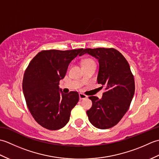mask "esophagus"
I'll return each mask as SVG.
<instances>
[{
	"mask_svg": "<svg viewBox=\"0 0 159 159\" xmlns=\"http://www.w3.org/2000/svg\"><path fill=\"white\" fill-rule=\"evenodd\" d=\"M87 98V96H86V95H85V94H83V93H79V99L81 100H84V99H85V98Z\"/></svg>",
	"mask_w": 159,
	"mask_h": 159,
	"instance_id": "1",
	"label": "esophagus"
}]
</instances>
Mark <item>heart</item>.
I'll return each instance as SVG.
<instances>
[{
  "label": "heart",
  "mask_w": 159,
  "mask_h": 159,
  "mask_svg": "<svg viewBox=\"0 0 159 159\" xmlns=\"http://www.w3.org/2000/svg\"><path fill=\"white\" fill-rule=\"evenodd\" d=\"M95 63L94 62V61L91 59H85L83 61V65H84V64H88V63Z\"/></svg>",
  "instance_id": "heart-1"
}]
</instances>
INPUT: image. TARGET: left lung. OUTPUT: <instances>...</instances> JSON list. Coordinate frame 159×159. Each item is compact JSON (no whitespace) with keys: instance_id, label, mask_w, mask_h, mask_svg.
Returning <instances> with one entry per match:
<instances>
[{"instance_id":"obj_1","label":"left lung","mask_w":159,"mask_h":159,"mask_svg":"<svg viewBox=\"0 0 159 159\" xmlns=\"http://www.w3.org/2000/svg\"><path fill=\"white\" fill-rule=\"evenodd\" d=\"M86 53L98 60V83L106 90L101 99L89 97L92 107L87 114L93 126L107 129L119 122L129 109L135 89L134 76L126 59L115 48H86L79 56Z\"/></svg>"}]
</instances>
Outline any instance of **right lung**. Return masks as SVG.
Returning <instances> with one entry per match:
<instances>
[{
    "instance_id": "1",
    "label": "right lung",
    "mask_w": 159,
    "mask_h": 159,
    "mask_svg": "<svg viewBox=\"0 0 159 159\" xmlns=\"http://www.w3.org/2000/svg\"><path fill=\"white\" fill-rule=\"evenodd\" d=\"M83 51V48L42 50L25 70L22 89L26 105L35 120L46 129L55 130L65 126L79 102V93H63L59 85L70 63Z\"/></svg>"
}]
</instances>
